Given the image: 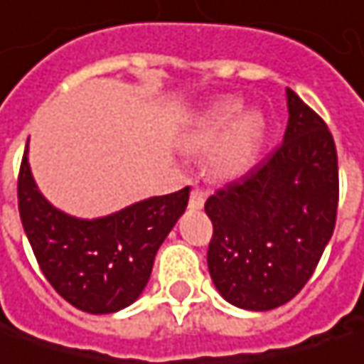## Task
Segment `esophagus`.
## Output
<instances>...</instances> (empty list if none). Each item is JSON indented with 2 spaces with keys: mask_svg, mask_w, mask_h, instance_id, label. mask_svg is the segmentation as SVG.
Wrapping results in <instances>:
<instances>
[{
  "mask_svg": "<svg viewBox=\"0 0 364 364\" xmlns=\"http://www.w3.org/2000/svg\"><path fill=\"white\" fill-rule=\"evenodd\" d=\"M203 203H205V191L203 189H193L191 196H189V208L200 210V208H203Z\"/></svg>",
  "mask_w": 364,
  "mask_h": 364,
  "instance_id": "esophagus-1",
  "label": "esophagus"
}]
</instances>
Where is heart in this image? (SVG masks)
<instances>
[{"instance_id":"b5f03b06","label":"heart","mask_w":364,"mask_h":364,"mask_svg":"<svg viewBox=\"0 0 364 364\" xmlns=\"http://www.w3.org/2000/svg\"><path fill=\"white\" fill-rule=\"evenodd\" d=\"M241 111V105L237 100H223L214 105L205 115L193 134L191 144L196 148H205L216 138H220L226 129L232 125ZM262 136V121L255 115H245L241 117L226 136L225 144L218 148L214 164L220 173H239L245 168L249 159L253 156V150L257 146V139Z\"/></svg>"}]
</instances>
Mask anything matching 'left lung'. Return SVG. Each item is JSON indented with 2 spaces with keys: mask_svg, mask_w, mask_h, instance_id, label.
Segmentation results:
<instances>
[{
  "mask_svg": "<svg viewBox=\"0 0 364 364\" xmlns=\"http://www.w3.org/2000/svg\"><path fill=\"white\" fill-rule=\"evenodd\" d=\"M284 139L205 200L208 269L228 303L269 311L309 282L338 214V152L326 121L287 88Z\"/></svg>",
  "mask_w": 364,
  "mask_h": 364,
  "instance_id": "1",
  "label": "left lung"
}]
</instances>
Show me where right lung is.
<instances>
[{
    "label": "right lung",
    "instance_id": "add662e5",
    "mask_svg": "<svg viewBox=\"0 0 364 364\" xmlns=\"http://www.w3.org/2000/svg\"><path fill=\"white\" fill-rule=\"evenodd\" d=\"M26 152L28 146L18 173V210L49 284L86 313H113L132 305L150 278L159 247L187 208L189 187L107 218L80 220L38 193Z\"/></svg>",
    "mask_w": 364,
    "mask_h": 364
}]
</instances>
